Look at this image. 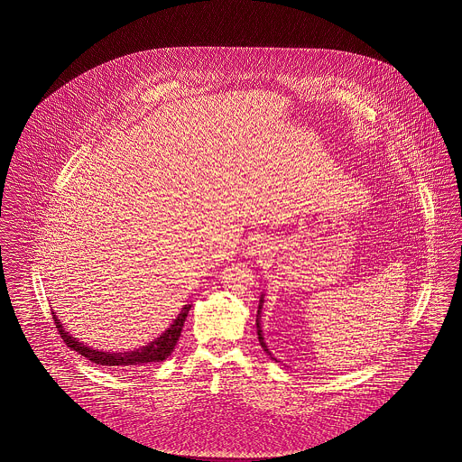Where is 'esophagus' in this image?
<instances>
[{
  "label": "esophagus",
  "instance_id": "esophagus-1",
  "mask_svg": "<svg viewBox=\"0 0 462 462\" xmlns=\"http://www.w3.org/2000/svg\"><path fill=\"white\" fill-rule=\"evenodd\" d=\"M268 245H266V242L263 239H254V241L251 242V245H249V254L251 256H256V258H264V256H268Z\"/></svg>",
  "mask_w": 462,
  "mask_h": 462
}]
</instances>
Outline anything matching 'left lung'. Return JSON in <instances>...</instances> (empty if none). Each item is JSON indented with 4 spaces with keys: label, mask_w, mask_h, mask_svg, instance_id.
<instances>
[{
    "label": "left lung",
    "mask_w": 462,
    "mask_h": 462,
    "mask_svg": "<svg viewBox=\"0 0 462 462\" xmlns=\"http://www.w3.org/2000/svg\"><path fill=\"white\" fill-rule=\"evenodd\" d=\"M263 292H262V296H260V305H258V315H256V329H258V339H260V345H262V348H263L266 355H270L272 356V353L268 350V346H266V343H264L263 337V330H262V308H263ZM273 358V356H272ZM273 360H277V358H273Z\"/></svg>",
    "instance_id": "left-lung-1"
}]
</instances>
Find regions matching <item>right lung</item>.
I'll use <instances>...</instances> for the list:
<instances>
[{
	"mask_svg": "<svg viewBox=\"0 0 462 462\" xmlns=\"http://www.w3.org/2000/svg\"><path fill=\"white\" fill-rule=\"evenodd\" d=\"M192 308V303L189 305H183L181 311L178 313L173 324L164 330L159 337H155L154 341H151L149 345L138 348V350H133V352H104V350H93L89 348L88 345L81 343L79 339L72 337L62 326V322L59 320V317L55 315L53 311V320L57 324V329L60 332L62 339L66 341L67 346L72 348L74 352L79 353L81 356H87L88 360H91L93 364H98V365H109V367H143V365H149V364H154V362H162L166 360L171 352L175 350L176 343L181 336V329H183V324L187 320V315H189V310Z\"/></svg>",
	"mask_w": 462,
	"mask_h": 462,
	"instance_id": "add662e5",
	"label": "right lung"
}]
</instances>
